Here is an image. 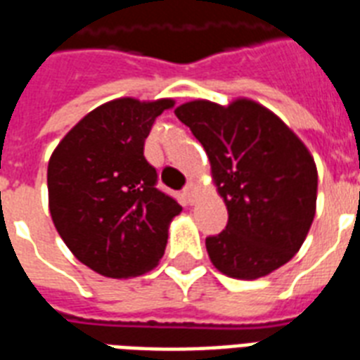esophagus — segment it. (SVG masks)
Here are the masks:
<instances>
[{"label":"esophagus","instance_id":"obj_1","mask_svg":"<svg viewBox=\"0 0 360 360\" xmlns=\"http://www.w3.org/2000/svg\"><path fill=\"white\" fill-rule=\"evenodd\" d=\"M195 195H197V186L193 182H189L186 188H184V198L188 204H195Z\"/></svg>","mask_w":360,"mask_h":360}]
</instances>
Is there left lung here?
Wrapping results in <instances>:
<instances>
[{
  "mask_svg": "<svg viewBox=\"0 0 360 360\" xmlns=\"http://www.w3.org/2000/svg\"><path fill=\"white\" fill-rule=\"evenodd\" d=\"M174 115L204 146L229 210L226 229L206 238L212 264L226 277L255 281L292 260L318 197V169L303 141L249 98L229 105L191 100Z\"/></svg>",
  "mask_w": 360,
  "mask_h": 360,
  "instance_id": "obj_1",
  "label": "left lung"
}]
</instances>
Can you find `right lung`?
I'll use <instances>...</instances> for the list:
<instances>
[{"label": "right lung", "mask_w": 360, "mask_h": 360, "mask_svg": "<svg viewBox=\"0 0 360 360\" xmlns=\"http://www.w3.org/2000/svg\"><path fill=\"white\" fill-rule=\"evenodd\" d=\"M172 98L111 100L87 113L51 152L48 206L77 260L103 277L130 278L160 264L182 206L156 189L145 160L154 120Z\"/></svg>", "instance_id": "1"}]
</instances>
